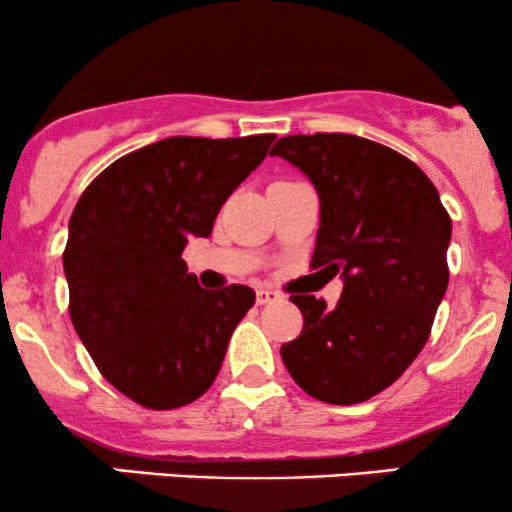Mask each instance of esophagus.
I'll list each match as a JSON object with an SVG mask.
<instances>
[{"instance_id": "1", "label": "esophagus", "mask_w": 512, "mask_h": 512, "mask_svg": "<svg viewBox=\"0 0 512 512\" xmlns=\"http://www.w3.org/2000/svg\"><path fill=\"white\" fill-rule=\"evenodd\" d=\"M276 301H281V296L276 291H272V289H257V303L260 305H267V303H276Z\"/></svg>"}]
</instances>
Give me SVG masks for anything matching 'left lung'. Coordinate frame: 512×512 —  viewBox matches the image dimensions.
Segmentation results:
<instances>
[{
	"instance_id": "left-lung-1",
	"label": "left lung",
	"mask_w": 512,
	"mask_h": 512,
	"mask_svg": "<svg viewBox=\"0 0 512 512\" xmlns=\"http://www.w3.org/2000/svg\"><path fill=\"white\" fill-rule=\"evenodd\" d=\"M272 156L301 168L320 195L310 267L344 276L337 308L293 293L303 332L281 346L284 366L320 402H366L428 342L450 279V214L424 170L370 139L293 134Z\"/></svg>"
}]
</instances>
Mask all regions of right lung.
<instances>
[{"instance_id":"right-lung-1","label":"right lung","mask_w":512,"mask_h":512,"mask_svg":"<svg viewBox=\"0 0 512 512\" xmlns=\"http://www.w3.org/2000/svg\"><path fill=\"white\" fill-rule=\"evenodd\" d=\"M274 139H163L110 163L76 202L62 255L69 315L103 378L132 402L185 407L219 375L255 291L202 289L182 250L209 236Z\"/></svg>"}]
</instances>
